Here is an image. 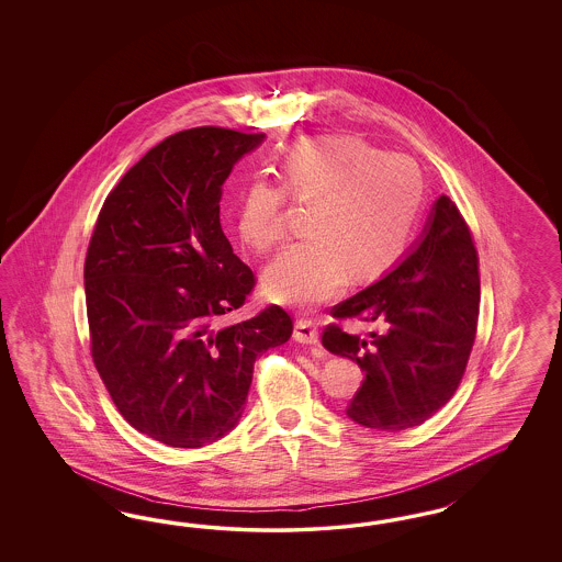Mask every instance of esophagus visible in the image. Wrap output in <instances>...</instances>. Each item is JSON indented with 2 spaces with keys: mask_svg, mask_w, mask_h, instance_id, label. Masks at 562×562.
<instances>
[{
  "mask_svg": "<svg viewBox=\"0 0 562 562\" xmlns=\"http://www.w3.org/2000/svg\"><path fill=\"white\" fill-rule=\"evenodd\" d=\"M294 340L301 344H317L319 341V329L311 319H296L294 324Z\"/></svg>",
  "mask_w": 562,
  "mask_h": 562,
  "instance_id": "obj_1",
  "label": "esophagus"
}]
</instances>
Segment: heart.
Masks as SVG:
<instances>
[{
	"label": "heart",
	"instance_id": "heart-1",
	"mask_svg": "<svg viewBox=\"0 0 562 562\" xmlns=\"http://www.w3.org/2000/svg\"><path fill=\"white\" fill-rule=\"evenodd\" d=\"M280 181L254 177L238 198V238L268 254L289 233V195L306 212L308 235L289 245L266 273L284 305L331 301L348 273L369 280L408 247L425 205V175L404 154H385L355 136L305 137L280 158Z\"/></svg>",
	"mask_w": 562,
	"mask_h": 562
}]
</instances>
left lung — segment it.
Instances as JSON below:
<instances>
[{
    "label": "left lung",
    "mask_w": 562,
    "mask_h": 562,
    "mask_svg": "<svg viewBox=\"0 0 562 562\" xmlns=\"http://www.w3.org/2000/svg\"><path fill=\"white\" fill-rule=\"evenodd\" d=\"M468 222L441 195L420 243L393 272L331 308L334 319L381 324L360 340L340 325L325 348L357 360L364 381L346 414L374 430L423 425L453 397L476 340L480 272Z\"/></svg>",
    "instance_id": "8db88e82"
}]
</instances>
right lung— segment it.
<instances>
[{"mask_svg":"<svg viewBox=\"0 0 562 562\" xmlns=\"http://www.w3.org/2000/svg\"><path fill=\"white\" fill-rule=\"evenodd\" d=\"M261 139L226 127L162 139L111 189L88 243L92 362L121 416L169 447L224 437L256 358L292 336L278 305L222 324L257 282L222 233V183Z\"/></svg>","mask_w":562,"mask_h":562,"instance_id":"obj_1","label":"right lung"}]
</instances>
